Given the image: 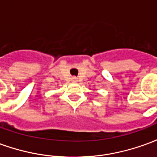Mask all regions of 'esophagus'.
<instances>
[{"label":"esophagus","instance_id":"1","mask_svg":"<svg viewBox=\"0 0 157 157\" xmlns=\"http://www.w3.org/2000/svg\"><path fill=\"white\" fill-rule=\"evenodd\" d=\"M71 80L73 82H77V81H78V80H77V78H76L75 76H73V77L71 78Z\"/></svg>","mask_w":157,"mask_h":157}]
</instances>
